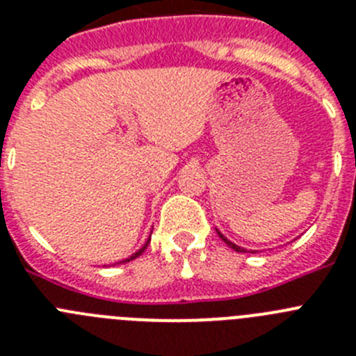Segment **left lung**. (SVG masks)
I'll use <instances>...</instances> for the list:
<instances>
[{"label": "left lung", "instance_id": "left-lung-1", "mask_svg": "<svg viewBox=\"0 0 356 356\" xmlns=\"http://www.w3.org/2000/svg\"><path fill=\"white\" fill-rule=\"evenodd\" d=\"M217 234H219V232H217ZM219 237H221V238H222V241H225V242H226V244H228V246H229V248H232V250L238 251V253H246V250H244V248H238V246H235L234 242H229V241H228V238H226V237H225V235H221V234H219ZM251 253H253V251H251Z\"/></svg>", "mask_w": 356, "mask_h": 356}]
</instances>
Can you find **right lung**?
I'll use <instances>...</instances> for the list:
<instances>
[{"mask_svg":"<svg viewBox=\"0 0 356 356\" xmlns=\"http://www.w3.org/2000/svg\"><path fill=\"white\" fill-rule=\"evenodd\" d=\"M147 244H149V241H147V242H146V244H144V246H143V248H140V250H139V251H137V253H134V254H131L130 259H127V260H122V262H119V264H127V262H130V260L137 259V257H139V254H143V253H144V250H146V248H147Z\"/></svg>","mask_w":356,"mask_h":356,"instance_id":"1","label":"right lung"}]
</instances>
